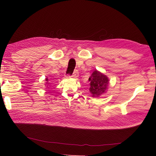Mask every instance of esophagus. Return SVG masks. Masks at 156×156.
I'll list each match as a JSON object with an SVG mask.
<instances>
[{
	"label": "esophagus",
	"mask_w": 156,
	"mask_h": 156,
	"mask_svg": "<svg viewBox=\"0 0 156 156\" xmlns=\"http://www.w3.org/2000/svg\"><path fill=\"white\" fill-rule=\"evenodd\" d=\"M72 77V78H73V79H77V78H78V77H79V72H77V70L75 71Z\"/></svg>",
	"instance_id": "esophagus-1"
}]
</instances>
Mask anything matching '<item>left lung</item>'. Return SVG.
<instances>
[{
  "label": "left lung",
  "mask_w": 156,
  "mask_h": 156,
  "mask_svg": "<svg viewBox=\"0 0 156 156\" xmlns=\"http://www.w3.org/2000/svg\"><path fill=\"white\" fill-rule=\"evenodd\" d=\"M88 81L90 82L89 91L92 98H99L105 95L107 92L109 79L100 71L94 70L89 77Z\"/></svg>",
  "instance_id": "1"
}]
</instances>
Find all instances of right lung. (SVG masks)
Returning <instances> with one entry per match:
<instances>
[{"label":"right lung","instance_id":"add662e5","mask_svg":"<svg viewBox=\"0 0 156 156\" xmlns=\"http://www.w3.org/2000/svg\"><path fill=\"white\" fill-rule=\"evenodd\" d=\"M45 87H46L47 88L51 87L52 86L51 83L49 82V79H48V77H46V78H45Z\"/></svg>","mask_w":156,"mask_h":156}]
</instances>
